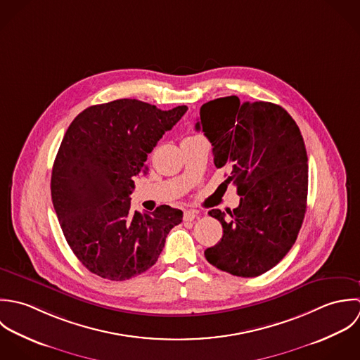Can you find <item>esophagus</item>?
Returning <instances> with one entry per match:
<instances>
[{"label": "esophagus", "mask_w": 360, "mask_h": 360, "mask_svg": "<svg viewBox=\"0 0 360 360\" xmlns=\"http://www.w3.org/2000/svg\"><path fill=\"white\" fill-rule=\"evenodd\" d=\"M195 217H196V212H193V210H185V213H184L185 221H193Z\"/></svg>", "instance_id": "34e87169"}]
</instances>
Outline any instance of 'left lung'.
Masks as SVG:
<instances>
[{
	"label": "left lung",
	"instance_id": "obj_1",
	"mask_svg": "<svg viewBox=\"0 0 360 360\" xmlns=\"http://www.w3.org/2000/svg\"><path fill=\"white\" fill-rule=\"evenodd\" d=\"M213 146L217 168L240 196L233 212L212 210L222 238L205 256L236 277H257L278 264L293 246L307 200V154L296 122L273 103H242L236 96L200 108L196 131Z\"/></svg>",
	"mask_w": 360,
	"mask_h": 360
}]
</instances>
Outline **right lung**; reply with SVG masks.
<instances>
[{"instance_id":"right-lung-1","label":"right lung","mask_w":360,"mask_h":360,"mask_svg":"<svg viewBox=\"0 0 360 360\" xmlns=\"http://www.w3.org/2000/svg\"><path fill=\"white\" fill-rule=\"evenodd\" d=\"M162 111L135 98L91 105L70 125L51 174V199L64 236L93 274L125 281L155 264L182 212L160 206L131 210L135 176L147 154L186 112Z\"/></svg>"}]
</instances>
